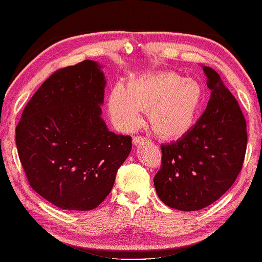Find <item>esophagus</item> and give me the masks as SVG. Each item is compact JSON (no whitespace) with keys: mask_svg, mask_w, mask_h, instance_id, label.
Wrapping results in <instances>:
<instances>
[{"mask_svg":"<svg viewBox=\"0 0 262 262\" xmlns=\"http://www.w3.org/2000/svg\"><path fill=\"white\" fill-rule=\"evenodd\" d=\"M146 138H143V136L141 135H138V136H134L133 138V143L135 144V146H139V144H141L142 142H146Z\"/></svg>","mask_w":262,"mask_h":262,"instance_id":"1","label":"esophagus"}]
</instances>
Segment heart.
Returning <instances> with one entry per match:
<instances>
[{
    "mask_svg": "<svg viewBox=\"0 0 262 262\" xmlns=\"http://www.w3.org/2000/svg\"><path fill=\"white\" fill-rule=\"evenodd\" d=\"M204 92L193 79L172 71L143 74L130 79L126 89L111 91L108 108L120 129L132 132L149 111V122L161 138L172 140L192 128L201 110Z\"/></svg>",
    "mask_w": 262,
    "mask_h": 262,
    "instance_id": "heart-1",
    "label": "heart"
}]
</instances>
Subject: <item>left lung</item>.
I'll return each instance as SVG.
<instances>
[{
	"label": "left lung",
	"mask_w": 262,
	"mask_h": 262,
	"mask_svg": "<svg viewBox=\"0 0 262 262\" xmlns=\"http://www.w3.org/2000/svg\"><path fill=\"white\" fill-rule=\"evenodd\" d=\"M211 98L196 124L176 142L162 144L161 168L154 177L165 205L197 211L221 198L243 169L246 120L219 74L203 68Z\"/></svg>",
	"instance_id": "obj_1"
}]
</instances>
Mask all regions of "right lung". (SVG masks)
I'll list each match as a JSON object with an SVG mask.
<instances>
[{
	"label": "right lung",
	"mask_w": 262,
	"mask_h": 262,
	"mask_svg": "<svg viewBox=\"0 0 262 262\" xmlns=\"http://www.w3.org/2000/svg\"><path fill=\"white\" fill-rule=\"evenodd\" d=\"M105 79L93 60L53 72L24 107L16 147L27 180L64 210H93L105 201L132 150L129 135L101 119Z\"/></svg>",
	"instance_id": "add662e5"
}]
</instances>
